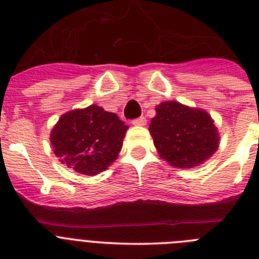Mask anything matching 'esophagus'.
I'll use <instances>...</instances> for the list:
<instances>
[{
  "instance_id": "34e87169",
  "label": "esophagus",
  "mask_w": 259,
  "mask_h": 259,
  "mask_svg": "<svg viewBox=\"0 0 259 259\" xmlns=\"http://www.w3.org/2000/svg\"><path fill=\"white\" fill-rule=\"evenodd\" d=\"M146 122H147L146 117H143V116H141V117H138V118H135V120H133L132 124L135 125V126H144V125H146Z\"/></svg>"
}]
</instances>
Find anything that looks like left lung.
Wrapping results in <instances>:
<instances>
[{
  "instance_id": "1",
  "label": "left lung",
  "mask_w": 259,
  "mask_h": 259,
  "mask_svg": "<svg viewBox=\"0 0 259 259\" xmlns=\"http://www.w3.org/2000/svg\"><path fill=\"white\" fill-rule=\"evenodd\" d=\"M150 133L160 156L177 167L202 164L215 152L220 141L209 113L178 102H162L156 107Z\"/></svg>"
}]
</instances>
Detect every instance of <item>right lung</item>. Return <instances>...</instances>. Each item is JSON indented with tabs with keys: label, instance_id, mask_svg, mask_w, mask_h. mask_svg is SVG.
<instances>
[{
	"label": "right lung",
	"instance_id": "add662e5",
	"mask_svg": "<svg viewBox=\"0 0 259 259\" xmlns=\"http://www.w3.org/2000/svg\"><path fill=\"white\" fill-rule=\"evenodd\" d=\"M126 130L116 113L92 104L63 115L50 142L63 164L77 173L95 176L117 158Z\"/></svg>",
	"mask_w": 259,
	"mask_h": 259
}]
</instances>
